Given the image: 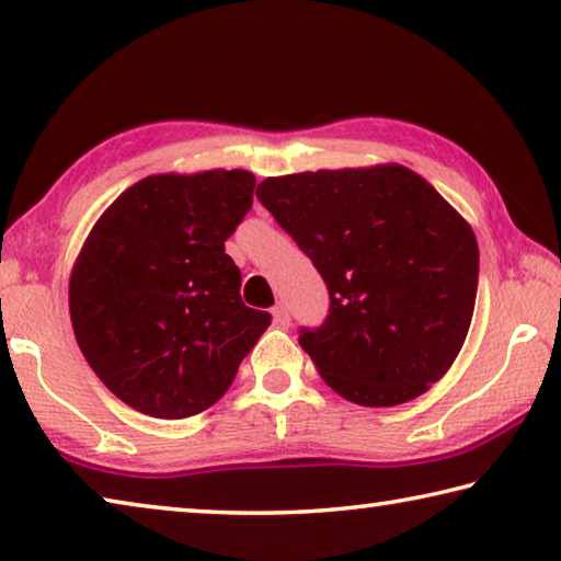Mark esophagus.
<instances>
[{
  "label": "esophagus",
  "instance_id": "esophagus-1",
  "mask_svg": "<svg viewBox=\"0 0 561 561\" xmlns=\"http://www.w3.org/2000/svg\"><path fill=\"white\" fill-rule=\"evenodd\" d=\"M272 317H274V324L282 327V329H287V327H289V321H291V317H289V309L284 307V304H277V307L272 309Z\"/></svg>",
  "mask_w": 561,
  "mask_h": 561
}]
</instances>
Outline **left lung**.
<instances>
[{"mask_svg": "<svg viewBox=\"0 0 561 561\" xmlns=\"http://www.w3.org/2000/svg\"><path fill=\"white\" fill-rule=\"evenodd\" d=\"M260 203L329 289L299 344L346 401L401 405L443 378L468 336L480 254L470 225L403 165L262 180Z\"/></svg>", "mask_w": 561, "mask_h": 561, "instance_id": "obj_1", "label": "left lung"}]
</instances>
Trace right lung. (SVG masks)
I'll list each match as a JSON object with an SVG mask.
<instances>
[{"mask_svg":"<svg viewBox=\"0 0 561 561\" xmlns=\"http://www.w3.org/2000/svg\"><path fill=\"white\" fill-rule=\"evenodd\" d=\"M247 170L150 175L93 225L73 264L76 341L136 411L187 417L220 401L272 314L244 307L225 240L252 207Z\"/></svg>","mask_w":561,"mask_h":561,"instance_id":"right-lung-1","label":"right lung"}]
</instances>
